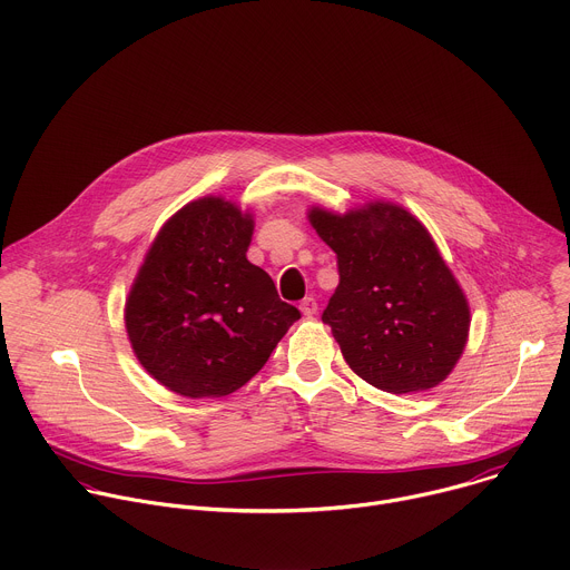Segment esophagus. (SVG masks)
<instances>
[{
	"instance_id": "obj_1",
	"label": "esophagus",
	"mask_w": 570,
	"mask_h": 570,
	"mask_svg": "<svg viewBox=\"0 0 570 570\" xmlns=\"http://www.w3.org/2000/svg\"><path fill=\"white\" fill-rule=\"evenodd\" d=\"M299 311H302L304 317H313V315L317 313V302H315L313 297H304V299L299 302Z\"/></svg>"
}]
</instances>
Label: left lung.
Returning a JSON list of instances; mask_svg holds the SVG:
<instances>
[{
    "mask_svg": "<svg viewBox=\"0 0 570 570\" xmlns=\"http://www.w3.org/2000/svg\"><path fill=\"white\" fill-rule=\"evenodd\" d=\"M308 222L337 255L322 322L346 364L390 394L441 385L468 344L470 304L430 230L392 202L344 215L313 206Z\"/></svg>",
    "mask_w": 570,
    "mask_h": 570,
    "instance_id": "1",
    "label": "left lung"
}]
</instances>
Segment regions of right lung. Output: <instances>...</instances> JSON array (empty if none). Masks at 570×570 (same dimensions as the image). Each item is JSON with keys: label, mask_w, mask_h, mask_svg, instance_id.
Instances as JSON below:
<instances>
[{"label": "right lung", "mask_w": 570, "mask_h": 570, "mask_svg": "<svg viewBox=\"0 0 570 570\" xmlns=\"http://www.w3.org/2000/svg\"><path fill=\"white\" fill-rule=\"evenodd\" d=\"M253 215L224 197L174 213L151 242L125 302L134 355L183 399H222L266 364L299 311L250 264Z\"/></svg>", "instance_id": "1"}]
</instances>
